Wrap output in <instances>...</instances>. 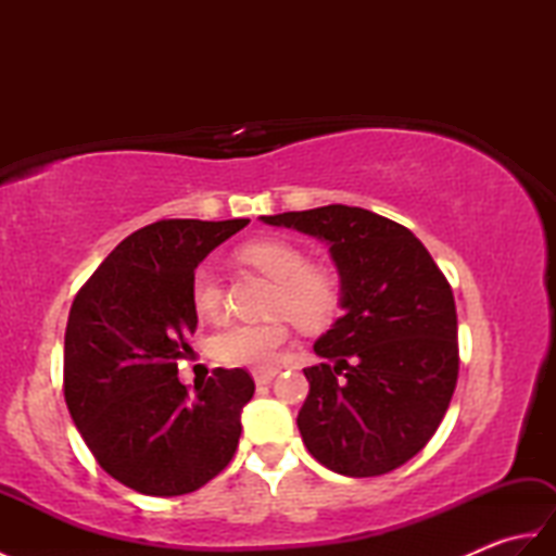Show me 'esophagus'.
<instances>
[{
    "label": "esophagus",
    "instance_id": "esophagus-1",
    "mask_svg": "<svg viewBox=\"0 0 556 556\" xmlns=\"http://www.w3.org/2000/svg\"><path fill=\"white\" fill-rule=\"evenodd\" d=\"M275 375H277V370H255L253 380H255V384H269L271 380H275Z\"/></svg>",
    "mask_w": 556,
    "mask_h": 556
}]
</instances>
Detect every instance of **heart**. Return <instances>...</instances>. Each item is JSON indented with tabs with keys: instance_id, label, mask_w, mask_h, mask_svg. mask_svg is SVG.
Instances as JSON below:
<instances>
[{
	"instance_id": "1",
	"label": "heart",
	"mask_w": 556,
	"mask_h": 556,
	"mask_svg": "<svg viewBox=\"0 0 556 556\" xmlns=\"http://www.w3.org/2000/svg\"><path fill=\"white\" fill-rule=\"evenodd\" d=\"M241 260L275 279L279 291L275 313L289 315L303 329H320L341 303V281L334 269L311 263L299 243L287 239H257L239 251ZM191 303L198 315L212 317L222 311L224 289L217 269L210 263L195 267L191 277ZM289 341V325L229 323L210 337V353L231 368H271L279 349Z\"/></svg>"
}]
</instances>
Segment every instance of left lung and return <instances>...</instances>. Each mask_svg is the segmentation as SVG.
<instances>
[{
  "label": "left lung",
  "instance_id": "left-lung-1",
  "mask_svg": "<svg viewBox=\"0 0 556 556\" xmlns=\"http://www.w3.org/2000/svg\"><path fill=\"white\" fill-rule=\"evenodd\" d=\"M329 243L341 308L317 339L299 410L308 452L334 473L384 476L440 428L458 377L454 293L413 231L349 205L263 217Z\"/></svg>",
  "mask_w": 556,
  "mask_h": 556
}]
</instances>
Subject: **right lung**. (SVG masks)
I'll return each mask as SVG.
<instances>
[{
  "label": "right lung",
  "instance_id": "add662e5",
  "mask_svg": "<svg viewBox=\"0 0 556 556\" xmlns=\"http://www.w3.org/2000/svg\"><path fill=\"white\" fill-rule=\"evenodd\" d=\"M251 219H160L104 257L71 305L64 399L108 473L150 497H179L219 476L236 454L255 382L215 368L195 394L179 382L198 315L191 277L212 248Z\"/></svg>",
  "mask_w": 556,
  "mask_h": 556
}]
</instances>
